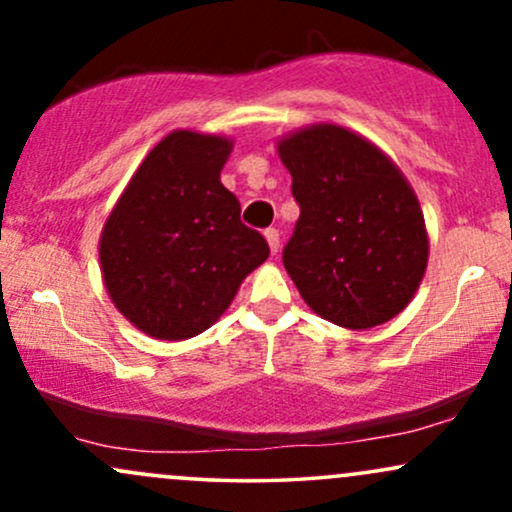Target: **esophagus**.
Returning <instances> with one entry per match:
<instances>
[{
	"mask_svg": "<svg viewBox=\"0 0 512 512\" xmlns=\"http://www.w3.org/2000/svg\"><path fill=\"white\" fill-rule=\"evenodd\" d=\"M264 238H267L272 255H276V252H279V231H276V228H267V231H264Z\"/></svg>",
	"mask_w": 512,
	"mask_h": 512,
	"instance_id": "esophagus-1",
	"label": "esophagus"
}]
</instances>
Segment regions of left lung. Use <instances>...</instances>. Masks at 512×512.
Instances as JSON below:
<instances>
[{"mask_svg":"<svg viewBox=\"0 0 512 512\" xmlns=\"http://www.w3.org/2000/svg\"><path fill=\"white\" fill-rule=\"evenodd\" d=\"M301 207L284 267L317 315L368 330L402 313L428 262L419 199L378 146L337 125L279 144Z\"/></svg>","mask_w":512,"mask_h":512,"instance_id":"left-lung-1","label":"left lung"}]
</instances>
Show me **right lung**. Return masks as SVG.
Wrapping results in <instances>:
<instances>
[{
	"instance_id": "1",
	"label": "right lung",
	"mask_w": 512,
	"mask_h": 512,
	"mask_svg": "<svg viewBox=\"0 0 512 512\" xmlns=\"http://www.w3.org/2000/svg\"><path fill=\"white\" fill-rule=\"evenodd\" d=\"M231 142L178 129L144 158L101 236L105 289L134 327L166 342L219 320L269 245L221 185Z\"/></svg>"
}]
</instances>
